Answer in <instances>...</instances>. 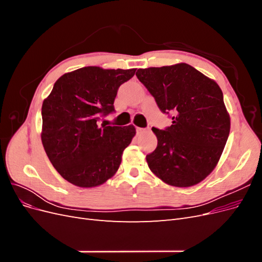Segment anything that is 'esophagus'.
<instances>
[{
	"label": "esophagus",
	"instance_id": "obj_1",
	"mask_svg": "<svg viewBox=\"0 0 262 262\" xmlns=\"http://www.w3.org/2000/svg\"><path fill=\"white\" fill-rule=\"evenodd\" d=\"M145 131H146V129H143V128H137V133H138V134L144 133Z\"/></svg>",
	"mask_w": 262,
	"mask_h": 262
}]
</instances>
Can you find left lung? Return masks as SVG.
<instances>
[{
    "instance_id": "8db88e82",
    "label": "left lung",
    "mask_w": 262,
    "mask_h": 262,
    "mask_svg": "<svg viewBox=\"0 0 262 262\" xmlns=\"http://www.w3.org/2000/svg\"><path fill=\"white\" fill-rule=\"evenodd\" d=\"M136 75L172 120L165 130L152 128L157 147L146 155L149 169L170 186L199 184L216 166L231 129L220 86L187 63Z\"/></svg>"
}]
</instances>
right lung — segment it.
<instances>
[{"label": "right lung", "instance_id": "obj_1", "mask_svg": "<svg viewBox=\"0 0 262 262\" xmlns=\"http://www.w3.org/2000/svg\"><path fill=\"white\" fill-rule=\"evenodd\" d=\"M134 73L136 69L85 67L62 75L43 100L42 145L53 167L71 184L96 187L118 170L136 128L100 124V119L115 112L118 89Z\"/></svg>", "mask_w": 262, "mask_h": 262}]
</instances>
